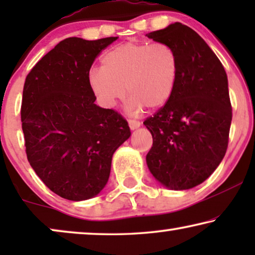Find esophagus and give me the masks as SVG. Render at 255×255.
Masks as SVG:
<instances>
[{"mask_svg": "<svg viewBox=\"0 0 255 255\" xmlns=\"http://www.w3.org/2000/svg\"><path fill=\"white\" fill-rule=\"evenodd\" d=\"M128 125H130L131 130H134V128H137L140 127V122L137 121V120H132V118H130V120H128Z\"/></svg>", "mask_w": 255, "mask_h": 255, "instance_id": "esophagus-1", "label": "esophagus"}]
</instances>
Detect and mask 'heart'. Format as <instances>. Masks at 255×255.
Listing matches in <instances>:
<instances>
[{"instance_id":"1","label":"heart","mask_w":255,"mask_h":255,"mask_svg":"<svg viewBox=\"0 0 255 255\" xmlns=\"http://www.w3.org/2000/svg\"><path fill=\"white\" fill-rule=\"evenodd\" d=\"M101 65L90 69L88 85L106 108L123 100L127 88L132 109H159L172 97L179 74L176 51L166 43L127 41L106 52Z\"/></svg>"}]
</instances>
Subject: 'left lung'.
I'll return each instance as SVG.
<instances>
[{
    "label": "left lung",
    "instance_id": "obj_1",
    "mask_svg": "<svg viewBox=\"0 0 255 255\" xmlns=\"http://www.w3.org/2000/svg\"><path fill=\"white\" fill-rule=\"evenodd\" d=\"M146 36L169 44L179 58L172 97L144 121L153 138L146 162L165 187L190 189L215 172L228 149L232 121L228 76L217 55L189 26L174 23Z\"/></svg>",
    "mask_w": 255,
    "mask_h": 255
}]
</instances>
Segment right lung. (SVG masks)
I'll list each match as a JSON object with an SVG mask.
<instances>
[{"label":"right lung","instance_id":"1","mask_svg":"<svg viewBox=\"0 0 255 255\" xmlns=\"http://www.w3.org/2000/svg\"><path fill=\"white\" fill-rule=\"evenodd\" d=\"M117 39L71 37L45 54L25 79L20 120L31 167L62 198L96 196L108 182L115 151L131 135L128 121L96 106L88 74Z\"/></svg>","mask_w":255,"mask_h":255}]
</instances>
